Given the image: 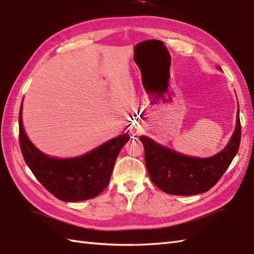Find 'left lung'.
<instances>
[{"mask_svg":"<svg viewBox=\"0 0 254 254\" xmlns=\"http://www.w3.org/2000/svg\"><path fill=\"white\" fill-rule=\"evenodd\" d=\"M220 69V67H218ZM239 108L236 127L221 152L197 158L187 156L157 143L149 136L140 135L145 150V164L150 181L163 192L173 195H193L208 191L227 171L241 144Z\"/></svg>","mask_w":254,"mask_h":254,"instance_id":"1","label":"left lung"}]
</instances>
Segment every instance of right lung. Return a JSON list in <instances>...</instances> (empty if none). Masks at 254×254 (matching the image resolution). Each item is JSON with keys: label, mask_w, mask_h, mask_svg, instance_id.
<instances>
[{"label": "right lung", "mask_w": 254, "mask_h": 254, "mask_svg": "<svg viewBox=\"0 0 254 254\" xmlns=\"http://www.w3.org/2000/svg\"><path fill=\"white\" fill-rule=\"evenodd\" d=\"M130 139L123 133L81 156L51 157L39 150L26 135L19 112V141L23 158L38 182L59 200L79 202L100 194L110 182L116 158Z\"/></svg>", "instance_id": "add662e5"}]
</instances>
